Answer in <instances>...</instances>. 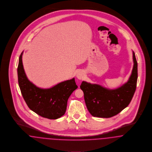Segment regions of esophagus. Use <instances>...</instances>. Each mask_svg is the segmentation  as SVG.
I'll list each match as a JSON object with an SVG mask.
<instances>
[{
  "instance_id": "34e87169",
  "label": "esophagus",
  "mask_w": 152,
  "mask_h": 152,
  "mask_svg": "<svg viewBox=\"0 0 152 152\" xmlns=\"http://www.w3.org/2000/svg\"><path fill=\"white\" fill-rule=\"evenodd\" d=\"M83 73L82 72H78L77 74V77L79 79V80H82L83 77Z\"/></svg>"
}]
</instances>
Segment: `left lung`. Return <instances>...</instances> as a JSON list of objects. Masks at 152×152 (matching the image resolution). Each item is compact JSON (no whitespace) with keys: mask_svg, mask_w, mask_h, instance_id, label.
I'll use <instances>...</instances> for the list:
<instances>
[{"mask_svg":"<svg viewBox=\"0 0 152 152\" xmlns=\"http://www.w3.org/2000/svg\"><path fill=\"white\" fill-rule=\"evenodd\" d=\"M133 68L127 82L115 89L83 81L80 86L83 91L86 107L94 117L110 118L126 108L136 91L138 78L137 62L133 51Z\"/></svg>","mask_w":152,"mask_h":152,"instance_id":"obj_1","label":"left lung"}]
</instances>
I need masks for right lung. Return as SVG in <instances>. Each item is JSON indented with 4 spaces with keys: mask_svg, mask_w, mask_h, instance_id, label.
I'll use <instances>...</instances> for the list:
<instances>
[{
    "mask_svg": "<svg viewBox=\"0 0 152 152\" xmlns=\"http://www.w3.org/2000/svg\"><path fill=\"white\" fill-rule=\"evenodd\" d=\"M22 52L19 56L18 77L21 93L28 107L41 117L56 120L64 115L67 100L78 88L75 78L62 82L49 88L36 86L28 80L22 63Z\"/></svg>",
    "mask_w": 152,
    "mask_h": 152,
    "instance_id": "add662e5",
    "label": "right lung"
}]
</instances>
